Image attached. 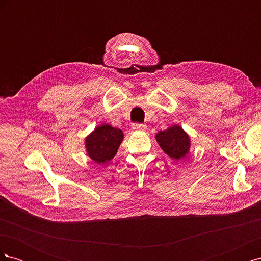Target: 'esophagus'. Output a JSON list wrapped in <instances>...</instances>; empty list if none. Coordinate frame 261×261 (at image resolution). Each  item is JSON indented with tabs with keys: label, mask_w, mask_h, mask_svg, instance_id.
<instances>
[{
	"label": "esophagus",
	"mask_w": 261,
	"mask_h": 261,
	"mask_svg": "<svg viewBox=\"0 0 261 261\" xmlns=\"http://www.w3.org/2000/svg\"><path fill=\"white\" fill-rule=\"evenodd\" d=\"M132 127L134 130H145L147 128V126L145 124H140V123H134L132 125Z\"/></svg>",
	"instance_id": "1"
}]
</instances>
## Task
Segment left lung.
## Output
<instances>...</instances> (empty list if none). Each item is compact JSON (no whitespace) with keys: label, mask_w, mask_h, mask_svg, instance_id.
Instances as JSON below:
<instances>
[{"label":"left lung","mask_w":261,"mask_h":261,"mask_svg":"<svg viewBox=\"0 0 261 261\" xmlns=\"http://www.w3.org/2000/svg\"><path fill=\"white\" fill-rule=\"evenodd\" d=\"M155 139L163 151L175 160L184 158L191 148V138L178 125H173L168 129L160 130L155 135Z\"/></svg>","instance_id":"8db88e82"}]
</instances>
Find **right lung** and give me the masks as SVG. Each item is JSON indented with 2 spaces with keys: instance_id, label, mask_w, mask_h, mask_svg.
<instances>
[{
  "instance_id": "1",
  "label": "right lung",
  "mask_w": 261,
  "mask_h": 261,
  "mask_svg": "<svg viewBox=\"0 0 261 261\" xmlns=\"http://www.w3.org/2000/svg\"><path fill=\"white\" fill-rule=\"evenodd\" d=\"M123 138L124 134L120 128L102 124L86 137V151L94 162L107 163L116 154Z\"/></svg>"
}]
</instances>
